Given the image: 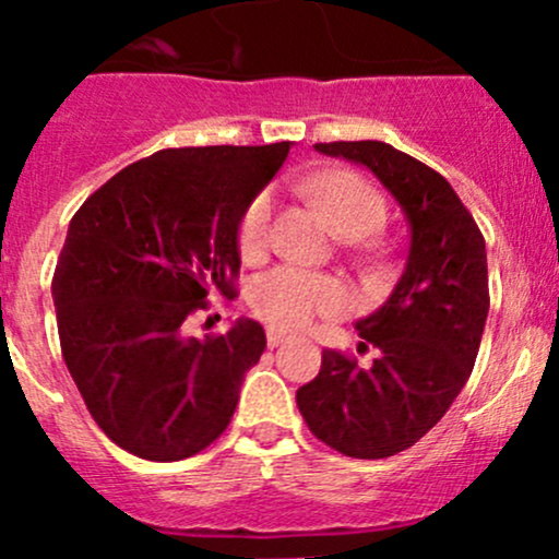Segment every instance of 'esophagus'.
Listing matches in <instances>:
<instances>
[{"label":"esophagus","mask_w":559,"mask_h":559,"mask_svg":"<svg viewBox=\"0 0 559 559\" xmlns=\"http://www.w3.org/2000/svg\"><path fill=\"white\" fill-rule=\"evenodd\" d=\"M284 342H289V334L278 329H267V347H281Z\"/></svg>","instance_id":"obj_1"}]
</instances>
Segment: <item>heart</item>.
<instances>
[{
    "label": "heart",
    "mask_w": 559,
    "mask_h": 559,
    "mask_svg": "<svg viewBox=\"0 0 559 559\" xmlns=\"http://www.w3.org/2000/svg\"><path fill=\"white\" fill-rule=\"evenodd\" d=\"M302 190L321 206L336 230L347 238H364L382 228L388 217L384 195L355 171H321L302 182ZM275 199L262 190L251 199L238 225V251L243 260L260 262L273 243ZM349 292L331 275L281 265L257 275L249 289V308L257 318L281 331L310 326L312 318L347 310Z\"/></svg>",
    "instance_id": "1"
}]
</instances>
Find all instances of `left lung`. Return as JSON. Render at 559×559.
I'll list each match as a JSON object with an SVG mask.
<instances>
[{
	"instance_id": "obj_1",
	"label": "left lung",
	"mask_w": 559,
	"mask_h": 559,
	"mask_svg": "<svg viewBox=\"0 0 559 559\" xmlns=\"http://www.w3.org/2000/svg\"><path fill=\"white\" fill-rule=\"evenodd\" d=\"M364 164L401 204L408 260L390 299L355 323L371 366L323 349L321 371L297 390L305 425L353 459H388L438 425L467 384L488 318L486 241L440 171L379 140L318 143Z\"/></svg>"
}]
</instances>
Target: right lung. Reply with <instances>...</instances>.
<instances>
[{"instance_id": "1", "label": "right lung", "mask_w": 559, "mask_h": 559, "mask_svg": "<svg viewBox=\"0 0 559 559\" xmlns=\"http://www.w3.org/2000/svg\"><path fill=\"white\" fill-rule=\"evenodd\" d=\"M289 143L167 148L79 206L52 278L63 360L97 427L148 462H180L230 425L265 331L238 318L186 334L210 294L236 297L238 225Z\"/></svg>"}]
</instances>
